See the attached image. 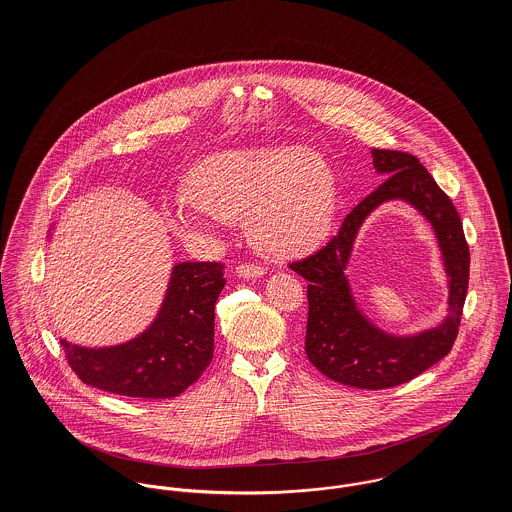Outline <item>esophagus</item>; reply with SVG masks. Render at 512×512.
Wrapping results in <instances>:
<instances>
[{
	"mask_svg": "<svg viewBox=\"0 0 512 512\" xmlns=\"http://www.w3.org/2000/svg\"><path fill=\"white\" fill-rule=\"evenodd\" d=\"M234 274L244 280H254V278H262L266 274V270L256 264H240V266H236Z\"/></svg>",
	"mask_w": 512,
	"mask_h": 512,
	"instance_id": "obj_1",
	"label": "esophagus"
}]
</instances>
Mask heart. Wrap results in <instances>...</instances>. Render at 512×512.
<instances>
[{"mask_svg": "<svg viewBox=\"0 0 512 512\" xmlns=\"http://www.w3.org/2000/svg\"><path fill=\"white\" fill-rule=\"evenodd\" d=\"M246 215L252 246L270 260L313 254L331 234L337 179L329 163L303 146L219 151L187 177V195L165 207L171 230L193 242L217 244L230 220Z\"/></svg>", "mask_w": 512, "mask_h": 512, "instance_id": "1", "label": "heart"}]
</instances>
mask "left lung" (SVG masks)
Returning a JSON list of instances; mask_svg holds the SVG:
<instances>
[{
  "instance_id": "1",
  "label": "left lung",
  "mask_w": 512,
  "mask_h": 512,
  "mask_svg": "<svg viewBox=\"0 0 512 512\" xmlns=\"http://www.w3.org/2000/svg\"><path fill=\"white\" fill-rule=\"evenodd\" d=\"M370 153L374 171L386 181L345 217L325 248L290 268L309 282L305 353L311 365L335 382L380 390L412 380L451 351L469 284V248L453 203L418 157L392 149ZM390 200L410 204L431 222L448 276V315L436 328L410 336L372 324L344 274L362 222Z\"/></svg>"
}]
</instances>
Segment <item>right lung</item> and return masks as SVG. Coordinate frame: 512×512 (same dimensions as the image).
<instances>
[{"mask_svg":"<svg viewBox=\"0 0 512 512\" xmlns=\"http://www.w3.org/2000/svg\"><path fill=\"white\" fill-rule=\"evenodd\" d=\"M224 284L217 262L173 264L157 315L140 335L110 347H82L61 339L69 365L84 384L104 392L130 398L179 396L211 365L215 303Z\"/></svg>","mask_w":512,"mask_h":512,"instance_id":"add662e5","label":"right lung"}]
</instances>
